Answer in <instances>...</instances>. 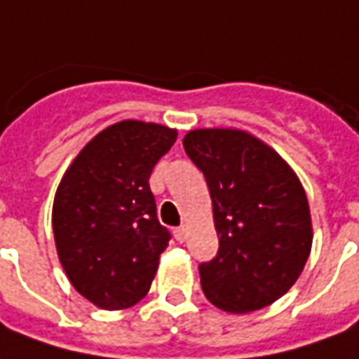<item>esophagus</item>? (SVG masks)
<instances>
[{
    "label": "esophagus",
    "instance_id": "obj_1",
    "mask_svg": "<svg viewBox=\"0 0 359 359\" xmlns=\"http://www.w3.org/2000/svg\"><path fill=\"white\" fill-rule=\"evenodd\" d=\"M175 238H177V242H185V238H187V226L185 224L175 229Z\"/></svg>",
    "mask_w": 359,
    "mask_h": 359
}]
</instances>
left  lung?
<instances>
[{
    "instance_id": "8db88e82",
    "label": "left lung",
    "mask_w": 359,
    "mask_h": 359,
    "mask_svg": "<svg viewBox=\"0 0 359 359\" xmlns=\"http://www.w3.org/2000/svg\"><path fill=\"white\" fill-rule=\"evenodd\" d=\"M185 154L207 180L219 252L199 266L205 297L250 313L285 295L307 264L313 224L305 189L281 156L236 128H195Z\"/></svg>"
}]
</instances>
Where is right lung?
I'll use <instances>...</instances> for the list:
<instances>
[{"label":"right lung","instance_id":"obj_1","mask_svg":"<svg viewBox=\"0 0 359 359\" xmlns=\"http://www.w3.org/2000/svg\"><path fill=\"white\" fill-rule=\"evenodd\" d=\"M175 138V128L121 121L91 138L62 177L52 205L56 250L95 307H133L150 289L170 232L148 180Z\"/></svg>","mask_w":359,"mask_h":359}]
</instances>
